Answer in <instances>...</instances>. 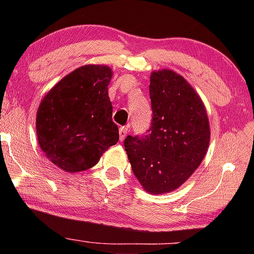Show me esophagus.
I'll return each instance as SVG.
<instances>
[{"mask_svg": "<svg viewBox=\"0 0 254 254\" xmlns=\"http://www.w3.org/2000/svg\"><path fill=\"white\" fill-rule=\"evenodd\" d=\"M127 133H128V127L126 126H123L119 128V138L120 141H124L125 137L127 136Z\"/></svg>", "mask_w": 254, "mask_h": 254, "instance_id": "esophagus-1", "label": "esophagus"}]
</instances>
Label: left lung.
<instances>
[{"mask_svg":"<svg viewBox=\"0 0 254 254\" xmlns=\"http://www.w3.org/2000/svg\"><path fill=\"white\" fill-rule=\"evenodd\" d=\"M152 121L145 135H128L124 145L131 170L149 193L178 189L201 164L210 140L202 100L183 76L152 71Z\"/></svg>","mask_w":254,"mask_h":254,"instance_id":"1","label":"left lung"}]
</instances>
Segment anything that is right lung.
<instances>
[{
	"instance_id": "right-lung-1",
	"label": "right lung",
	"mask_w": 254,
	"mask_h": 254,
	"mask_svg": "<svg viewBox=\"0 0 254 254\" xmlns=\"http://www.w3.org/2000/svg\"><path fill=\"white\" fill-rule=\"evenodd\" d=\"M112 71L88 64L65 76L44 97L37 136L47 158L67 172L84 171L119 141L107 85Z\"/></svg>"
}]
</instances>
